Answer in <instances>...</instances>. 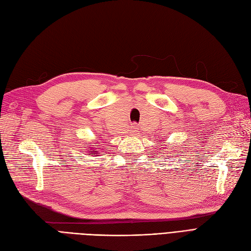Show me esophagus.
<instances>
[{
  "mask_svg": "<svg viewBox=\"0 0 251 251\" xmlns=\"http://www.w3.org/2000/svg\"><path fill=\"white\" fill-rule=\"evenodd\" d=\"M131 131H132L133 133H136V132H137V127H136V126H131Z\"/></svg>",
  "mask_w": 251,
  "mask_h": 251,
  "instance_id": "obj_1",
  "label": "esophagus"
}]
</instances>
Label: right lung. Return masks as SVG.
I'll return each mask as SVG.
<instances>
[{
	"label": "right lung",
	"instance_id": "1",
	"mask_svg": "<svg viewBox=\"0 0 251 251\" xmlns=\"http://www.w3.org/2000/svg\"><path fill=\"white\" fill-rule=\"evenodd\" d=\"M92 150H93V148H92ZM92 152H94V156H96L97 152H99V151H92ZM92 152H89V154H92Z\"/></svg>",
	"mask_w": 251,
	"mask_h": 251
}]
</instances>
